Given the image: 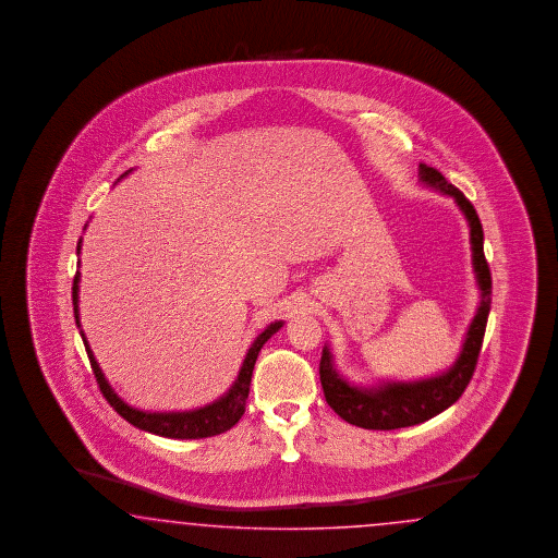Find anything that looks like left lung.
I'll list each match as a JSON object with an SVG mask.
<instances>
[{
	"label": "left lung",
	"instance_id": "left-lung-1",
	"mask_svg": "<svg viewBox=\"0 0 558 558\" xmlns=\"http://www.w3.org/2000/svg\"><path fill=\"white\" fill-rule=\"evenodd\" d=\"M420 173L425 184L438 187L444 194L452 196L471 225L474 274L483 301L469 327L457 364L436 378H427L420 383H389L385 387L371 390L355 389L339 376L333 368L329 350L323 348L319 374L325 401L341 420L364 429H399L417 425L432 420L444 409L454 405L473 378L487 329L490 311V270L483 252V225L471 201L457 186H452L438 169L427 168L422 163Z\"/></svg>",
	"mask_w": 558,
	"mask_h": 558
}]
</instances>
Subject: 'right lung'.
<instances>
[{"label": "right lung", "instance_id": "add662e5", "mask_svg": "<svg viewBox=\"0 0 558 558\" xmlns=\"http://www.w3.org/2000/svg\"><path fill=\"white\" fill-rule=\"evenodd\" d=\"M82 241L77 243V254H80ZM80 271L73 278V313H75V323L80 327V317H77V292H80ZM282 327V322L271 323L268 329H264L254 345L250 348V352L243 360L241 372L236 376L235 385L229 389L225 397H220L219 401H215L213 405L203 407V409H194V411H184V413H145L138 411L133 407L126 405L122 399L117 397V392L110 389V385L106 383L104 374H101L100 366L96 362V357L92 354L89 345L84 338L82 331V339H84L85 352L89 357L92 371L96 376V383L100 387L104 399L110 403V407L119 413L120 417H124L126 422L133 423L138 429L151 432L155 436H163V438H178V439H198L210 438V436H219L222 432L231 429L241 415L245 413V403H247V395H250V385H252V374H254L255 360L262 350V345Z\"/></svg>", "mask_w": 558, "mask_h": 558}]
</instances>
